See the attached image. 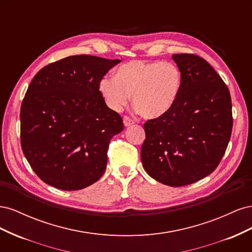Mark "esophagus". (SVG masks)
Masks as SVG:
<instances>
[{
  "label": "esophagus",
  "mask_w": 252,
  "mask_h": 252,
  "mask_svg": "<svg viewBox=\"0 0 252 252\" xmlns=\"http://www.w3.org/2000/svg\"><path fill=\"white\" fill-rule=\"evenodd\" d=\"M123 123H124V125H125L126 127H128V126H130V125L134 124V122H133L130 118H129V117L125 116V117L123 118Z\"/></svg>",
  "instance_id": "1"
}]
</instances>
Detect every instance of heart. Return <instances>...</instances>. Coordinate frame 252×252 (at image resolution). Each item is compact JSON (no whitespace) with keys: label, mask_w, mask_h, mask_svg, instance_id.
Here are the masks:
<instances>
[{"label":"heart","mask_w":252,"mask_h":252,"mask_svg":"<svg viewBox=\"0 0 252 252\" xmlns=\"http://www.w3.org/2000/svg\"><path fill=\"white\" fill-rule=\"evenodd\" d=\"M182 85L183 75L175 64L136 60L118 67L116 77L105 75L98 87L111 110H123L132 95L142 117L157 119L177 103Z\"/></svg>","instance_id":"1"}]
</instances>
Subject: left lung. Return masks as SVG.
<instances>
[{
  "label": "left lung",
  "instance_id": "8db88e82",
  "mask_svg": "<svg viewBox=\"0 0 252 252\" xmlns=\"http://www.w3.org/2000/svg\"><path fill=\"white\" fill-rule=\"evenodd\" d=\"M183 75L177 103L164 116L144 124V169L162 184H192L216 170L232 131L229 89L203 58L173 55Z\"/></svg>",
  "mask_w": 252,
  "mask_h": 252
}]
</instances>
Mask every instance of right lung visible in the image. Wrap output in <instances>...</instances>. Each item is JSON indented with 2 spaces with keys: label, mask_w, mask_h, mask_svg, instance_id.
<instances>
[{
  "label": "right lung",
  "mask_w": 252,
  "mask_h": 252,
  "mask_svg": "<svg viewBox=\"0 0 252 252\" xmlns=\"http://www.w3.org/2000/svg\"><path fill=\"white\" fill-rule=\"evenodd\" d=\"M120 60L71 56L43 67L21 106V146L43 182L79 190L100 179L121 116L108 108L98 84Z\"/></svg>",
  "instance_id": "1"
}]
</instances>
